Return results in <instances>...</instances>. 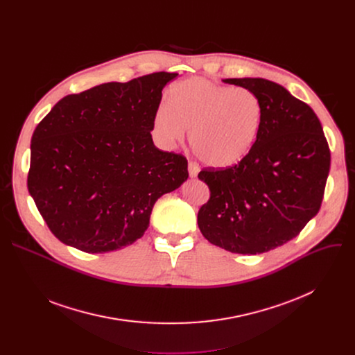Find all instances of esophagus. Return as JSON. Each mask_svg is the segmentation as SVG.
Returning a JSON list of instances; mask_svg holds the SVG:
<instances>
[{
	"label": "esophagus",
	"instance_id": "1",
	"mask_svg": "<svg viewBox=\"0 0 355 355\" xmlns=\"http://www.w3.org/2000/svg\"><path fill=\"white\" fill-rule=\"evenodd\" d=\"M188 173H189V177H196L198 173H199V166L193 162H189L188 163Z\"/></svg>",
	"mask_w": 355,
	"mask_h": 355
}]
</instances>
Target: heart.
I'll list each match as a JSON object with an SVG mask.
<instances>
[{"mask_svg": "<svg viewBox=\"0 0 355 355\" xmlns=\"http://www.w3.org/2000/svg\"><path fill=\"white\" fill-rule=\"evenodd\" d=\"M263 123V103L244 87H227L202 77L175 83L167 105L155 115L160 140L173 146L189 130L193 153L212 167H229L254 147Z\"/></svg>", "mask_w": 355, "mask_h": 355, "instance_id": "heart-1", "label": "heart"}]
</instances>
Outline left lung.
<instances>
[{
  "label": "left lung",
  "mask_w": 355,
  "mask_h": 355,
  "mask_svg": "<svg viewBox=\"0 0 355 355\" xmlns=\"http://www.w3.org/2000/svg\"><path fill=\"white\" fill-rule=\"evenodd\" d=\"M263 103L259 139L240 163L204 168L211 198L198 212L204 237L237 254H260L296 237L320 209L330 148L313 110L266 78H226Z\"/></svg>",
  "instance_id": "8db88e82"
}]
</instances>
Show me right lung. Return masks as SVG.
I'll list each match as a JSON object with an SVG mask.
<instances>
[{"label":"right lung","instance_id":"right-lung-1","mask_svg":"<svg viewBox=\"0 0 355 355\" xmlns=\"http://www.w3.org/2000/svg\"><path fill=\"white\" fill-rule=\"evenodd\" d=\"M177 73L105 83L62 98L36 126L28 189L62 243L85 252L130 245L156 200L188 178L182 155L159 150L151 130Z\"/></svg>","mask_w":355,"mask_h":355}]
</instances>
